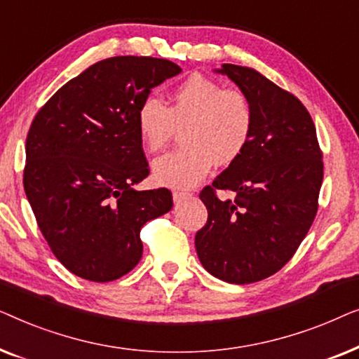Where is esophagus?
Masks as SVG:
<instances>
[{"label": "esophagus", "instance_id": "34e87169", "mask_svg": "<svg viewBox=\"0 0 359 359\" xmlns=\"http://www.w3.org/2000/svg\"><path fill=\"white\" fill-rule=\"evenodd\" d=\"M191 196L193 194L188 193V191H173V199L176 201V203H181V201L189 199Z\"/></svg>", "mask_w": 359, "mask_h": 359}]
</instances>
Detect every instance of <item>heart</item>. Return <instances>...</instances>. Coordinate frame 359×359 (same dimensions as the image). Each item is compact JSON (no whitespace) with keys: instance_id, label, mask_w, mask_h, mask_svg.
<instances>
[{"instance_id":"1","label":"heart","mask_w":359,"mask_h":359,"mask_svg":"<svg viewBox=\"0 0 359 359\" xmlns=\"http://www.w3.org/2000/svg\"><path fill=\"white\" fill-rule=\"evenodd\" d=\"M139 139L145 150L158 151L176 127L186 147L155 160L154 176L160 184L191 188L217 165H230L247 149L253 130V109L242 90L224 88L194 73L176 86L166 104L147 96L135 112Z\"/></svg>"}]
</instances>
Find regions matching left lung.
I'll list each match as a JSON object with an SVG mask.
<instances>
[{"label": "left lung", "mask_w": 359, "mask_h": 359, "mask_svg": "<svg viewBox=\"0 0 359 359\" xmlns=\"http://www.w3.org/2000/svg\"><path fill=\"white\" fill-rule=\"evenodd\" d=\"M250 100L253 130L240 158L201 191L208 222L196 233L199 262L212 276L250 284L294 257L318 209L322 150L306 106L250 67L224 63ZM236 199L220 201L217 189Z\"/></svg>", "instance_id": "8db88e82"}]
</instances>
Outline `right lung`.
<instances>
[{
  "mask_svg": "<svg viewBox=\"0 0 359 359\" xmlns=\"http://www.w3.org/2000/svg\"><path fill=\"white\" fill-rule=\"evenodd\" d=\"M180 72L165 58H106L65 83L34 117L24 191L52 253L76 276H124L142 258L140 229L173 208L170 189L132 186L150 173L137 107Z\"/></svg>",
  "mask_w": 359,
  "mask_h": 359,
  "instance_id": "right-lung-1",
  "label": "right lung"
}]
</instances>
